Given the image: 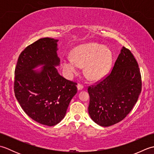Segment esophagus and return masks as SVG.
I'll use <instances>...</instances> for the list:
<instances>
[{
  "label": "esophagus",
  "mask_w": 154,
  "mask_h": 154,
  "mask_svg": "<svg viewBox=\"0 0 154 154\" xmlns=\"http://www.w3.org/2000/svg\"><path fill=\"white\" fill-rule=\"evenodd\" d=\"M83 84H81V83H78L77 85V89L78 90H82L83 89Z\"/></svg>",
  "instance_id": "obj_1"
}]
</instances>
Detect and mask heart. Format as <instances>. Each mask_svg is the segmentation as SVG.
I'll use <instances>...</instances> for the list:
<instances>
[{
    "instance_id": "obj_1",
    "label": "heart",
    "mask_w": 154,
    "mask_h": 154,
    "mask_svg": "<svg viewBox=\"0 0 154 154\" xmlns=\"http://www.w3.org/2000/svg\"><path fill=\"white\" fill-rule=\"evenodd\" d=\"M112 61V52L109 48L97 43H89L75 48L72 52V57L62 58L61 65L70 77L79 72L80 66L86 65L88 77L98 80L107 73Z\"/></svg>"
}]
</instances>
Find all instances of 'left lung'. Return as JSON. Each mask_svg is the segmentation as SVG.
Returning <instances> with one entry per match:
<instances>
[{
  "label": "left lung",
  "instance_id": "obj_1",
  "mask_svg": "<svg viewBox=\"0 0 154 154\" xmlns=\"http://www.w3.org/2000/svg\"><path fill=\"white\" fill-rule=\"evenodd\" d=\"M141 91L138 62L130 50L123 47L110 73L88 87L91 118L104 127L119 122L132 110Z\"/></svg>",
  "mask_w": 154,
  "mask_h": 154
}]
</instances>
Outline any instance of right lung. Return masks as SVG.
<instances>
[{
	"mask_svg": "<svg viewBox=\"0 0 154 154\" xmlns=\"http://www.w3.org/2000/svg\"><path fill=\"white\" fill-rule=\"evenodd\" d=\"M57 40L44 38L28 45L18 59L14 71L16 99L28 116L40 124L52 126L63 119L77 83L65 79L55 66L60 64ZM45 66L40 72L33 69Z\"/></svg>",
	"mask_w": 154,
	"mask_h": 154,
	"instance_id": "add662e5",
	"label": "right lung"
}]
</instances>
